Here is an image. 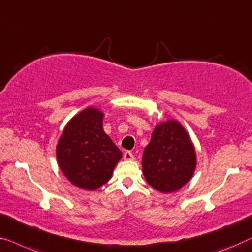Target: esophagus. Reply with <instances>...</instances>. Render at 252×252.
<instances>
[{"instance_id": "1", "label": "esophagus", "mask_w": 252, "mask_h": 252, "mask_svg": "<svg viewBox=\"0 0 252 252\" xmlns=\"http://www.w3.org/2000/svg\"><path fill=\"white\" fill-rule=\"evenodd\" d=\"M123 158H125V160H126V161H131V160H133L134 157L130 151H126L125 154H123Z\"/></svg>"}]
</instances>
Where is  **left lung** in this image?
<instances>
[{
  "label": "left lung",
  "mask_w": 252,
  "mask_h": 252,
  "mask_svg": "<svg viewBox=\"0 0 252 252\" xmlns=\"http://www.w3.org/2000/svg\"><path fill=\"white\" fill-rule=\"evenodd\" d=\"M195 150L183 126L170 120L155 126L143 154L145 179L162 193L178 190L192 178Z\"/></svg>",
  "instance_id": "obj_1"
}]
</instances>
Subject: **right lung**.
Segmentation results:
<instances>
[{"label":"right lung","instance_id":"obj_1","mask_svg":"<svg viewBox=\"0 0 252 252\" xmlns=\"http://www.w3.org/2000/svg\"><path fill=\"white\" fill-rule=\"evenodd\" d=\"M104 114L87 108L70 120L57 145V160L73 185L94 190L111 179L121 151L102 129Z\"/></svg>","mask_w":252,"mask_h":252}]
</instances>
